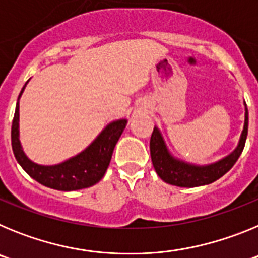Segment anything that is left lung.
<instances>
[{"instance_id":"1","label":"left lung","mask_w":258,"mask_h":258,"mask_svg":"<svg viewBox=\"0 0 258 258\" xmlns=\"http://www.w3.org/2000/svg\"><path fill=\"white\" fill-rule=\"evenodd\" d=\"M248 134V109L245 104V121L244 129L241 133L240 141L235 151L220 160L218 163L211 164L207 166H195L190 164L182 163L175 160L170 156L161 138L160 132L157 127H154L151 140H150V152H151V160L157 175L164 182L169 184H174L178 187H198L203 184H209L217 181L223 174H226L231 169L234 164L238 161L245 146V140Z\"/></svg>"}]
</instances>
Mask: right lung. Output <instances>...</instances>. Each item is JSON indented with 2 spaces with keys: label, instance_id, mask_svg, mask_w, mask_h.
<instances>
[{
  "label": "right lung",
  "instance_id": "1",
  "mask_svg": "<svg viewBox=\"0 0 258 258\" xmlns=\"http://www.w3.org/2000/svg\"><path fill=\"white\" fill-rule=\"evenodd\" d=\"M26 85L23 86L19 97ZM126 120H117L97 137V140L85 151L72 157L64 163L52 166H42L32 163L24 155L19 142V103H17L11 125V146L15 159L32 178L46 187L60 191H74L90 187L103 178L104 173L112 157L113 149L122 131L126 126Z\"/></svg>",
  "mask_w": 258,
  "mask_h": 258
}]
</instances>
